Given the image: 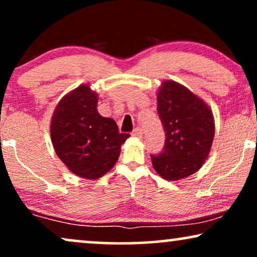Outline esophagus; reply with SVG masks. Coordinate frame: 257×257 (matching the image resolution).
<instances>
[{"instance_id":"esophagus-1","label":"esophagus","mask_w":257,"mask_h":257,"mask_svg":"<svg viewBox=\"0 0 257 257\" xmlns=\"http://www.w3.org/2000/svg\"><path fill=\"white\" fill-rule=\"evenodd\" d=\"M133 136H135V138H139V139H141L142 138V134H144V133H142V129L141 128H135L134 131H133Z\"/></svg>"}]
</instances>
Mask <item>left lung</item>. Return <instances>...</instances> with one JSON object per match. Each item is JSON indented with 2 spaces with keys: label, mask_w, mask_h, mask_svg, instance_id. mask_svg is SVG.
Masks as SVG:
<instances>
[{
  "label": "left lung",
  "mask_w": 257,
  "mask_h": 257,
  "mask_svg": "<svg viewBox=\"0 0 257 257\" xmlns=\"http://www.w3.org/2000/svg\"><path fill=\"white\" fill-rule=\"evenodd\" d=\"M157 95L166 141L160 154L151 155L153 167L166 180L184 179L209 157L215 136L213 113L203 99L174 80H164Z\"/></svg>",
  "instance_id": "8db88e82"
}]
</instances>
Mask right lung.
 I'll return each instance as SVG.
<instances>
[{"mask_svg": "<svg viewBox=\"0 0 257 257\" xmlns=\"http://www.w3.org/2000/svg\"><path fill=\"white\" fill-rule=\"evenodd\" d=\"M98 95L89 84L70 91L58 103L51 119V140L65 166L78 177L95 180L118 160L129 134H121L112 118L97 111Z\"/></svg>", "mask_w": 257, "mask_h": 257, "instance_id": "obj_1", "label": "right lung"}]
</instances>
